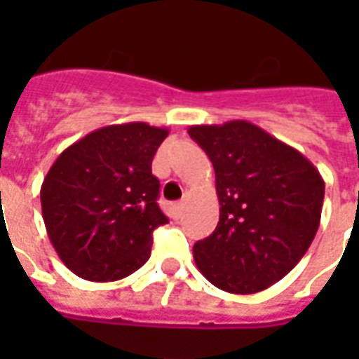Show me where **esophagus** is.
<instances>
[{"mask_svg": "<svg viewBox=\"0 0 359 359\" xmlns=\"http://www.w3.org/2000/svg\"><path fill=\"white\" fill-rule=\"evenodd\" d=\"M182 210H184V203H182V201L177 203V205L173 207V212H175V216H177V218H179L180 214H182Z\"/></svg>", "mask_w": 359, "mask_h": 359, "instance_id": "obj_1", "label": "esophagus"}]
</instances>
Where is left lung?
<instances>
[{"label": "left lung", "instance_id": "obj_1", "mask_svg": "<svg viewBox=\"0 0 359 359\" xmlns=\"http://www.w3.org/2000/svg\"><path fill=\"white\" fill-rule=\"evenodd\" d=\"M188 134L212 162L219 199L216 229L194 245L199 272L233 294L268 289L317 235L323 177L302 152L248 121L196 124Z\"/></svg>", "mask_w": 359, "mask_h": 359}]
</instances>
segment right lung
<instances>
[{
    "mask_svg": "<svg viewBox=\"0 0 359 359\" xmlns=\"http://www.w3.org/2000/svg\"><path fill=\"white\" fill-rule=\"evenodd\" d=\"M168 128L147 123L98 128L53 162L41 188L42 218L65 266L87 281H117L151 257L158 207L152 158Z\"/></svg>",
    "mask_w": 359,
    "mask_h": 359,
    "instance_id": "add662e5",
    "label": "right lung"
}]
</instances>
